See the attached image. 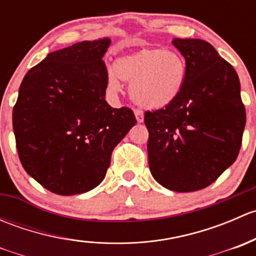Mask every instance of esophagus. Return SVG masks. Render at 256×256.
Masks as SVG:
<instances>
[{
	"mask_svg": "<svg viewBox=\"0 0 256 256\" xmlns=\"http://www.w3.org/2000/svg\"><path fill=\"white\" fill-rule=\"evenodd\" d=\"M135 116H136V121L138 124L144 122V112L141 110H135Z\"/></svg>",
	"mask_w": 256,
	"mask_h": 256,
	"instance_id": "obj_1",
	"label": "esophagus"
}]
</instances>
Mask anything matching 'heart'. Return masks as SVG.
Returning a JSON list of instances; mask_svg holds the SVG:
<instances>
[{"label": "heart", "mask_w": 256, "mask_h": 256, "mask_svg": "<svg viewBox=\"0 0 256 256\" xmlns=\"http://www.w3.org/2000/svg\"><path fill=\"white\" fill-rule=\"evenodd\" d=\"M187 78L184 58L174 50L144 47L118 56L114 70L106 73V85L120 92L121 82L131 84V98L138 106L161 110L180 96Z\"/></svg>", "instance_id": "heart-1"}]
</instances>
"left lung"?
I'll list each match as a JSON object with an SVG mask.
<instances>
[{
	"label": "left lung",
	"mask_w": 256,
	"mask_h": 256,
	"mask_svg": "<svg viewBox=\"0 0 256 256\" xmlns=\"http://www.w3.org/2000/svg\"><path fill=\"white\" fill-rule=\"evenodd\" d=\"M187 78L166 109L144 114L152 177L170 190L194 192L234 164L242 146L245 108L233 66L202 40L174 38Z\"/></svg>",
	"instance_id": "left-lung-1"
}]
</instances>
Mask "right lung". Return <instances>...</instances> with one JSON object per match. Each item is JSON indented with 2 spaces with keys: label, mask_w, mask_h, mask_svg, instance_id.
Segmentation results:
<instances>
[{
  "label": "right lung",
  "mask_w": 256,
  "mask_h": 256,
  "mask_svg": "<svg viewBox=\"0 0 256 256\" xmlns=\"http://www.w3.org/2000/svg\"><path fill=\"white\" fill-rule=\"evenodd\" d=\"M110 43L105 37L52 52L20 82L12 114L18 156L26 172L56 194L98 187L112 150L136 124L132 110L105 100L102 56Z\"/></svg>",
  "instance_id": "obj_1"
}]
</instances>
